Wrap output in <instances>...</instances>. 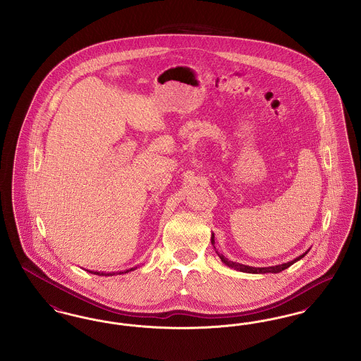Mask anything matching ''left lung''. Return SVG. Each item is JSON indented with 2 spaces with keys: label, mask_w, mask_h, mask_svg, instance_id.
<instances>
[{
  "label": "left lung",
  "mask_w": 361,
  "mask_h": 361,
  "mask_svg": "<svg viewBox=\"0 0 361 361\" xmlns=\"http://www.w3.org/2000/svg\"><path fill=\"white\" fill-rule=\"evenodd\" d=\"M211 242H212V245L215 243V240H214V234H212V237H211ZM309 252L310 249L307 250V252H305L303 255H300L299 257L293 258L292 261L284 262V264H279V265H274V267H265V268H255V267L243 265V264H240V262H234V261H230L228 258L224 257V255H221V253H218V252H216V253H218L219 258L222 259V262H224V265H227L228 268L237 269V271H240V272H246V274H279V272H281V271H284V269L290 268L292 264H295L296 261L302 259V258L305 257V256H306Z\"/></svg>",
  "instance_id": "left-lung-1"
}]
</instances>
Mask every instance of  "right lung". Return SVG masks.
<instances>
[{
    "label": "right lung",
    "instance_id": "1",
    "mask_svg": "<svg viewBox=\"0 0 361 361\" xmlns=\"http://www.w3.org/2000/svg\"><path fill=\"white\" fill-rule=\"evenodd\" d=\"M131 271H134V268H131V269H127V271H126V272H121V274H127V272H131ZM89 272H90V274H94V275H99V276H114V275H115V274H103V272H102V274H100V272H92V271H89ZM121 274H119V275H121Z\"/></svg>",
    "mask_w": 361,
    "mask_h": 361
}]
</instances>
